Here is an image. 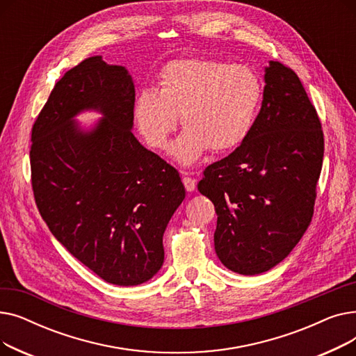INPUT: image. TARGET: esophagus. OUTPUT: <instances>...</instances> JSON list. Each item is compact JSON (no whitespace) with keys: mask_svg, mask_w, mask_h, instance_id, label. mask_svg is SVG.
<instances>
[{"mask_svg":"<svg viewBox=\"0 0 356 356\" xmlns=\"http://www.w3.org/2000/svg\"><path fill=\"white\" fill-rule=\"evenodd\" d=\"M183 184H184V189L188 192H193L196 189V180L192 177L184 176L183 177Z\"/></svg>","mask_w":356,"mask_h":356,"instance_id":"obj_1","label":"esophagus"}]
</instances>
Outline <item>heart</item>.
<instances>
[{
  "label": "heart",
  "instance_id": "obj_1",
  "mask_svg": "<svg viewBox=\"0 0 356 356\" xmlns=\"http://www.w3.org/2000/svg\"><path fill=\"white\" fill-rule=\"evenodd\" d=\"M159 89L141 90L134 117L145 143L164 152L180 115L184 131L173 145L181 164L197 161L211 148L231 152L251 134L263 101V82L247 65L216 59H180L159 73Z\"/></svg>",
  "mask_w": 356,
  "mask_h": 356
}]
</instances>
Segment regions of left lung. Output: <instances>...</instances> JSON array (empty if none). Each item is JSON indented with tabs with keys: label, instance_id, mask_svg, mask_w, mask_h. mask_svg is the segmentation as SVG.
Returning a JSON list of instances; mask_svg holds the SVG:
<instances>
[{
	"label": "left lung",
	"instance_id": "8db88e82",
	"mask_svg": "<svg viewBox=\"0 0 356 356\" xmlns=\"http://www.w3.org/2000/svg\"><path fill=\"white\" fill-rule=\"evenodd\" d=\"M264 79L251 134L204 168L197 184L215 204L218 258L244 275L277 266L306 232L325 152L321 120L297 74L270 62Z\"/></svg>",
	"mask_w": 356,
	"mask_h": 356
}]
</instances>
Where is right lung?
Masks as SVG:
<instances>
[{
    "mask_svg": "<svg viewBox=\"0 0 356 356\" xmlns=\"http://www.w3.org/2000/svg\"><path fill=\"white\" fill-rule=\"evenodd\" d=\"M136 89L92 56L54 85L31 129V188L50 232L106 283L137 286L164 261L163 234L186 192L179 172L131 133ZM104 115L83 131L72 118Z\"/></svg>",
    "mask_w": 356,
    "mask_h": 356,
    "instance_id": "right-lung-1",
    "label": "right lung"
}]
</instances>
